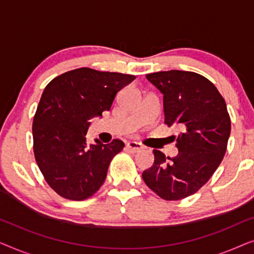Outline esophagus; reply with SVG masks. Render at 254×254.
<instances>
[{
    "label": "esophagus",
    "instance_id": "1",
    "mask_svg": "<svg viewBox=\"0 0 254 254\" xmlns=\"http://www.w3.org/2000/svg\"><path fill=\"white\" fill-rule=\"evenodd\" d=\"M127 150L130 151V152H138L141 151L142 149H143V145L141 143H138V142H135V141H130L128 142L127 145H126Z\"/></svg>",
    "mask_w": 254,
    "mask_h": 254
}]
</instances>
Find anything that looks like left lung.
Returning <instances> with one entry per match:
<instances>
[{
	"label": "left lung",
	"instance_id": "8db88e82",
	"mask_svg": "<svg viewBox=\"0 0 254 254\" xmlns=\"http://www.w3.org/2000/svg\"><path fill=\"white\" fill-rule=\"evenodd\" d=\"M147 78L163 93L165 125L182 131L173 136L178 155L170 158L154 150V165L142 178L162 199H185L210 179L224 157L231 130L227 104L216 86L196 72L158 71Z\"/></svg>",
	"mask_w": 254,
	"mask_h": 254
}]
</instances>
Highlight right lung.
<instances>
[{
    "instance_id": "obj_1",
    "label": "right lung",
    "mask_w": 254,
    "mask_h": 254,
    "mask_svg": "<svg viewBox=\"0 0 254 254\" xmlns=\"http://www.w3.org/2000/svg\"><path fill=\"white\" fill-rule=\"evenodd\" d=\"M134 75L78 68L57 76L45 88L33 118L34 158L54 192L68 200L91 197L105 182L123 141L88 144L90 119L110 111L117 93Z\"/></svg>"
}]
</instances>
